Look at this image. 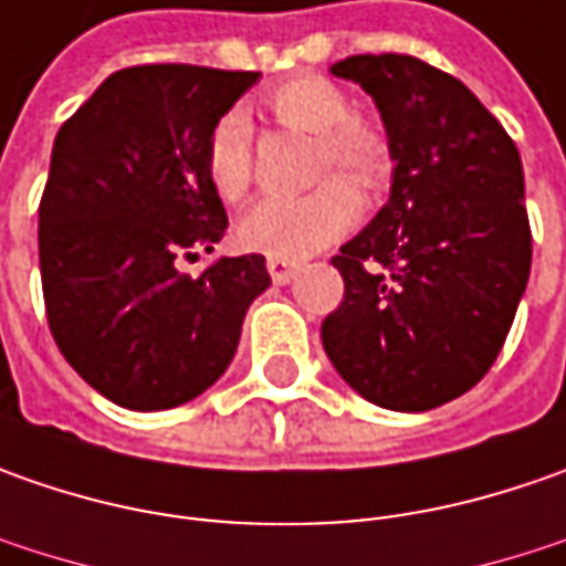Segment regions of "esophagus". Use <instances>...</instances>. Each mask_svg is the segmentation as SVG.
Masks as SVG:
<instances>
[{
  "instance_id": "1",
  "label": "esophagus",
  "mask_w": 566,
  "mask_h": 566,
  "mask_svg": "<svg viewBox=\"0 0 566 566\" xmlns=\"http://www.w3.org/2000/svg\"><path fill=\"white\" fill-rule=\"evenodd\" d=\"M268 271H271L273 283H290L295 273L302 271V264H295V261H286V258H268Z\"/></svg>"
}]
</instances>
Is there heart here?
Listing matches in <instances>:
<instances>
[{"mask_svg":"<svg viewBox=\"0 0 566 566\" xmlns=\"http://www.w3.org/2000/svg\"><path fill=\"white\" fill-rule=\"evenodd\" d=\"M264 106L280 125L315 135V179L319 182L324 178L325 182L295 198L254 201L239 220V242L271 258L302 261L356 227L359 195L348 184L353 181L361 191L384 186L390 150L387 138L371 122L353 116L349 97L327 77H290L264 97ZM205 172L223 201H239L249 191L251 128L242 113H227L210 128ZM327 175L335 179L327 180Z\"/></svg>","mask_w":566,"mask_h":566,"instance_id":"obj_1","label":"heart"}]
</instances>
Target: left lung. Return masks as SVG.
<instances>
[{
    "mask_svg": "<svg viewBox=\"0 0 566 566\" xmlns=\"http://www.w3.org/2000/svg\"><path fill=\"white\" fill-rule=\"evenodd\" d=\"M378 103L394 186L334 268L343 302L321 343L365 400L424 412L485 378L533 264L523 164L463 81L416 55H349L331 69Z\"/></svg>",
    "mask_w": 566,
    "mask_h": 566,
    "instance_id": "8db88e82",
    "label": "left lung"
}]
</instances>
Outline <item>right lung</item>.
<instances>
[{
	"mask_svg": "<svg viewBox=\"0 0 566 566\" xmlns=\"http://www.w3.org/2000/svg\"><path fill=\"white\" fill-rule=\"evenodd\" d=\"M258 72L132 65L59 128L40 198V280L55 346L106 400L172 409L235 356L245 312L271 286L261 254L179 271L227 232L207 182L210 128Z\"/></svg>",
	"mask_w": 566,
	"mask_h": 566,
	"instance_id": "obj_1",
	"label": "right lung"
}]
</instances>
